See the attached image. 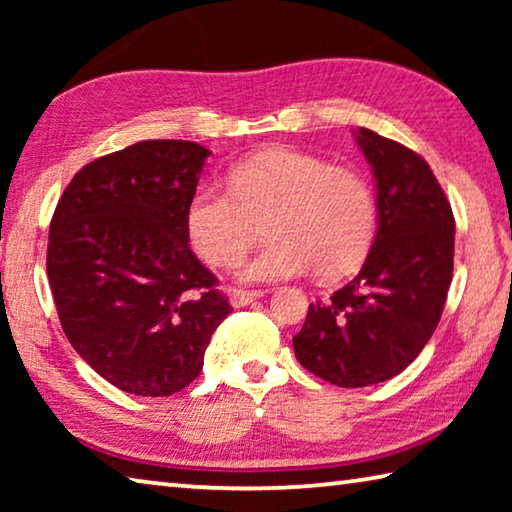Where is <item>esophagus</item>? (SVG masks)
Here are the masks:
<instances>
[{
	"label": "esophagus",
	"mask_w": 512,
	"mask_h": 512,
	"mask_svg": "<svg viewBox=\"0 0 512 512\" xmlns=\"http://www.w3.org/2000/svg\"><path fill=\"white\" fill-rule=\"evenodd\" d=\"M264 289H250V291H244V289H235L230 293V305L232 307H244V305H250L253 300H259L264 296Z\"/></svg>",
	"instance_id": "34e87169"
}]
</instances>
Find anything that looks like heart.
Listing matches in <instances>:
<instances>
[{"instance_id":"heart-1","label":"heart","mask_w":512,"mask_h":512,"mask_svg":"<svg viewBox=\"0 0 512 512\" xmlns=\"http://www.w3.org/2000/svg\"><path fill=\"white\" fill-rule=\"evenodd\" d=\"M230 189L201 185L187 203V232L214 266L246 253L266 219L268 244L237 266L241 282H275L314 268L323 280L352 273L372 246L377 203L359 171L314 153L266 149L230 169Z\"/></svg>"}]
</instances>
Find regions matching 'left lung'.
I'll list each match as a JSON object with an SVG mask.
<instances>
[{"instance_id":"8db88e82","label":"left lung","mask_w":512,"mask_h":512,"mask_svg":"<svg viewBox=\"0 0 512 512\" xmlns=\"http://www.w3.org/2000/svg\"><path fill=\"white\" fill-rule=\"evenodd\" d=\"M354 140L375 176L377 235L357 277L311 302L293 336L302 366L341 388L379 384L418 357L454 273V214L429 164L368 128Z\"/></svg>"}]
</instances>
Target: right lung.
Wrapping results in <instances>:
<instances>
[{
    "label": "right lung",
    "mask_w": 512,
    "mask_h": 512,
    "mask_svg": "<svg viewBox=\"0 0 512 512\" xmlns=\"http://www.w3.org/2000/svg\"><path fill=\"white\" fill-rule=\"evenodd\" d=\"M207 155L196 142H137L85 164L56 205L47 275L60 325L119 391H183L232 311L189 248L187 203Z\"/></svg>",
    "instance_id": "obj_1"
}]
</instances>
